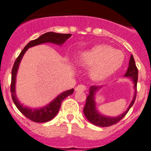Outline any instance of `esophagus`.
Returning a JSON list of instances; mask_svg holds the SVG:
<instances>
[{
    "mask_svg": "<svg viewBox=\"0 0 151 151\" xmlns=\"http://www.w3.org/2000/svg\"><path fill=\"white\" fill-rule=\"evenodd\" d=\"M86 89V87L85 86L81 84V85H78L75 88V91H77V92H78V91H84Z\"/></svg>",
    "mask_w": 151,
    "mask_h": 151,
    "instance_id": "1",
    "label": "esophagus"
}]
</instances>
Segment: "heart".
Wrapping results in <instances>:
<instances>
[{
	"label": "heart",
	"mask_w": 151,
	"mask_h": 151,
	"mask_svg": "<svg viewBox=\"0 0 151 151\" xmlns=\"http://www.w3.org/2000/svg\"><path fill=\"white\" fill-rule=\"evenodd\" d=\"M123 60V52L111 46L99 44L81 52L77 62L82 68H91L90 78L96 82H101L116 72L122 66Z\"/></svg>",
	"instance_id": "b5f03b06"
}]
</instances>
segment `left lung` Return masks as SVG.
<instances>
[{
  "label": "left lung",
  "mask_w": 151,
  "mask_h": 151,
  "mask_svg": "<svg viewBox=\"0 0 151 151\" xmlns=\"http://www.w3.org/2000/svg\"><path fill=\"white\" fill-rule=\"evenodd\" d=\"M124 77L131 79V81H132L133 84H134L135 92H134L132 100L129 105L127 110L122 114L117 116H105V115L101 114V113L98 111L97 107H96V98L95 97H96V92L101 88H102V86H92L89 87V94L88 95L87 98H86V101L85 107L83 108V113L86 118L91 123L96 125V126H101V127H107V126H112V125L117 123L119 120H121L126 116V114L128 113L129 110L131 108V107L135 102L137 93V82H138V68L135 65V62L132 55H131V56H130L128 69H127V71L125 74Z\"/></svg>",
  "instance_id": "1"
}]
</instances>
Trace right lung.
<instances>
[{"instance_id": "add662e5", "label": "right lung", "mask_w": 151, "mask_h": 151, "mask_svg": "<svg viewBox=\"0 0 151 151\" xmlns=\"http://www.w3.org/2000/svg\"><path fill=\"white\" fill-rule=\"evenodd\" d=\"M71 37V34H59L55 32H47L40 36L38 38L30 41L29 43L24 47L22 50L21 53L18 56V58L15 61L12 69V77H11V86H10V92L13 101L16 104V108L19 111L25 115L27 118L36 123H46L52 119H53L59 112L61 108L62 101L66 97L69 96L74 92V89H69L62 92L55 99H54L51 102L49 103L44 107L40 108H31L24 106L20 101H19L18 98L16 97V74L18 71L19 66L21 62L23 55L25 53L28 48L35 47L37 45H40L42 43H51L56 44V45L62 46L66 40Z\"/></svg>"}]
</instances>
